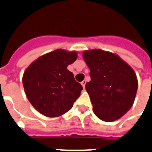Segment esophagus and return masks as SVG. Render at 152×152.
I'll use <instances>...</instances> for the list:
<instances>
[{
	"instance_id": "1",
	"label": "esophagus",
	"mask_w": 152,
	"mask_h": 152,
	"mask_svg": "<svg viewBox=\"0 0 152 152\" xmlns=\"http://www.w3.org/2000/svg\"><path fill=\"white\" fill-rule=\"evenodd\" d=\"M81 85L83 86L84 88H85V84H86V81H85V80H84L83 81H81Z\"/></svg>"
}]
</instances>
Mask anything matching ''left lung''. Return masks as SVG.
<instances>
[{
  "label": "left lung",
  "mask_w": 152,
  "mask_h": 152,
  "mask_svg": "<svg viewBox=\"0 0 152 152\" xmlns=\"http://www.w3.org/2000/svg\"><path fill=\"white\" fill-rule=\"evenodd\" d=\"M83 57L90 69L91 81L85 85L100 120L113 122L132 106L137 90L134 71L117 55L101 50L85 51Z\"/></svg>",
  "instance_id": "8db88e82"
}]
</instances>
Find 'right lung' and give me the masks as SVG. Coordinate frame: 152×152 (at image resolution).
<instances>
[{"instance_id": "right-lung-1", "label": "right lung", "mask_w": 152, "mask_h": 152, "mask_svg": "<svg viewBox=\"0 0 152 152\" xmlns=\"http://www.w3.org/2000/svg\"><path fill=\"white\" fill-rule=\"evenodd\" d=\"M77 53L56 50L40 56L28 66L22 77L28 101L42 115L60 116L71 110L83 88L67 66Z\"/></svg>"}]
</instances>
